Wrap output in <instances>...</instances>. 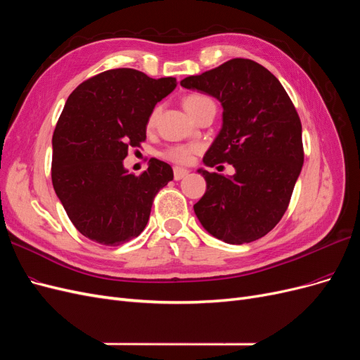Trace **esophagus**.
Masks as SVG:
<instances>
[{
    "label": "esophagus",
    "instance_id": "obj_1",
    "mask_svg": "<svg viewBox=\"0 0 360 360\" xmlns=\"http://www.w3.org/2000/svg\"><path fill=\"white\" fill-rule=\"evenodd\" d=\"M189 174V171L188 169H184V168H179V167H176L174 168V179L176 180H181V179H184Z\"/></svg>",
    "mask_w": 360,
    "mask_h": 360
}]
</instances>
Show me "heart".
I'll list each match as a JSON object with an SVG mask.
<instances>
[{
	"instance_id": "1",
	"label": "heart",
	"mask_w": 360,
	"mask_h": 360,
	"mask_svg": "<svg viewBox=\"0 0 360 360\" xmlns=\"http://www.w3.org/2000/svg\"><path fill=\"white\" fill-rule=\"evenodd\" d=\"M209 101H210L209 97L202 96V94H189V96H186L183 99V105L191 112V115H193L204 102H209ZM158 114H159V108H155V110L151 111V114L148 117V122H147L148 126H153L155 124L156 118H158ZM200 148L201 147L198 144L171 146L165 151H163L162 156L165 158L167 160H169V162L180 163V165H186V163H189L192 160L193 155L198 153Z\"/></svg>"
}]
</instances>
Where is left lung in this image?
Returning a JSON list of instances; mask_svg holds the SVG:
<instances>
[{"instance_id": "obj_1", "label": "left lung", "mask_w": 360, "mask_h": 360, "mask_svg": "<svg viewBox=\"0 0 360 360\" xmlns=\"http://www.w3.org/2000/svg\"><path fill=\"white\" fill-rule=\"evenodd\" d=\"M180 84L222 103V129L202 160L207 167L231 163L236 168L233 177L200 169L207 189L193 205L195 214L225 243L258 240L287 212L302 171L296 108L276 76L248 58H233Z\"/></svg>"}]
</instances>
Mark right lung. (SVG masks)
I'll return each mask as SVG.
<instances>
[{
  "label": "right lung",
  "instance_id": "add662e5",
  "mask_svg": "<svg viewBox=\"0 0 360 360\" xmlns=\"http://www.w3.org/2000/svg\"><path fill=\"white\" fill-rule=\"evenodd\" d=\"M176 78L153 79L135 69H112L79 84L52 136V184L82 236L118 246L146 228L156 193L172 180L167 162L150 159L134 176L123 167L141 147L151 111L176 89Z\"/></svg>",
  "mask_w": 360,
  "mask_h": 360
}]
</instances>
